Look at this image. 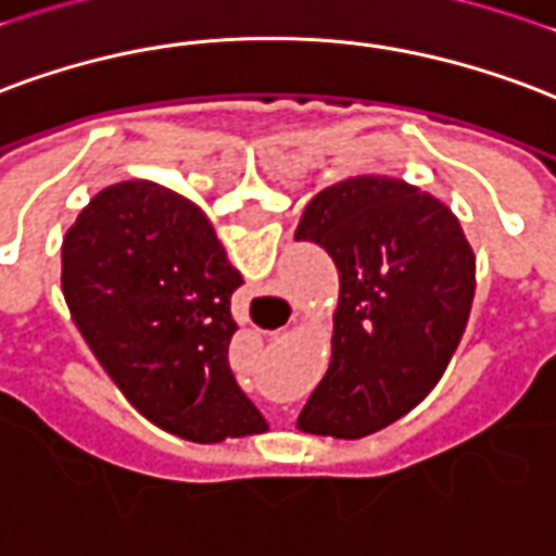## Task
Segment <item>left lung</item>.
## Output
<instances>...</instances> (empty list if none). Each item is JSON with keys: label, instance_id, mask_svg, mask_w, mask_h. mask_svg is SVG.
Here are the masks:
<instances>
[{"label": "left lung", "instance_id": "left-lung-1", "mask_svg": "<svg viewBox=\"0 0 556 556\" xmlns=\"http://www.w3.org/2000/svg\"><path fill=\"white\" fill-rule=\"evenodd\" d=\"M298 241L339 270L330 368L303 406V433L362 439L425 401L466 332L475 250L442 200L392 176L324 188Z\"/></svg>", "mask_w": 556, "mask_h": 556}]
</instances>
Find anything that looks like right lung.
<instances>
[{
    "instance_id": "1",
    "label": "right lung",
    "mask_w": 556,
    "mask_h": 556,
    "mask_svg": "<svg viewBox=\"0 0 556 556\" xmlns=\"http://www.w3.org/2000/svg\"><path fill=\"white\" fill-rule=\"evenodd\" d=\"M241 282L200 205L147 179L102 188L61 244L93 356L143 418L200 445L267 430L229 368Z\"/></svg>"
}]
</instances>
